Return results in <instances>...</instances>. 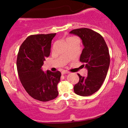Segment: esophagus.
Returning <instances> with one entry per match:
<instances>
[{
  "label": "esophagus",
  "mask_w": 128,
  "mask_h": 128,
  "mask_svg": "<svg viewBox=\"0 0 128 128\" xmlns=\"http://www.w3.org/2000/svg\"><path fill=\"white\" fill-rule=\"evenodd\" d=\"M67 73H69L68 71H66V70H63L62 72V74H67Z\"/></svg>",
  "instance_id": "obj_1"
}]
</instances>
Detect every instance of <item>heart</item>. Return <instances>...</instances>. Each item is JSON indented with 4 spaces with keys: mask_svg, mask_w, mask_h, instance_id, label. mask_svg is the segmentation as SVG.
Instances as JSON below:
<instances>
[{
    "mask_svg": "<svg viewBox=\"0 0 128 128\" xmlns=\"http://www.w3.org/2000/svg\"><path fill=\"white\" fill-rule=\"evenodd\" d=\"M70 38H69L68 39V40H69V39H70Z\"/></svg>",
    "mask_w": 128,
    "mask_h": 128,
    "instance_id": "heart-1",
    "label": "heart"
}]
</instances>
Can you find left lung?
Returning a JSON list of instances; mask_svg holds the SVG:
<instances>
[{"mask_svg":"<svg viewBox=\"0 0 128 128\" xmlns=\"http://www.w3.org/2000/svg\"><path fill=\"white\" fill-rule=\"evenodd\" d=\"M69 33L78 36L84 46L80 62L88 69V76L79 77V81L74 86V92L80 96H89L96 92L106 77L110 63L107 45L100 34L88 28L72 30Z\"/></svg>","mask_w":128,"mask_h":128,"instance_id":"8db88e82","label":"left lung"}]
</instances>
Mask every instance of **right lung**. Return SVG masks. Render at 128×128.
Wrapping results in <instances>:
<instances>
[{
  "instance_id": "1",
  "label": "right lung",
  "mask_w": 128,
  "mask_h": 128,
  "mask_svg": "<svg viewBox=\"0 0 128 128\" xmlns=\"http://www.w3.org/2000/svg\"><path fill=\"white\" fill-rule=\"evenodd\" d=\"M56 33L28 36L19 48L17 69L23 87L30 96L41 102L56 98L57 85L61 77L59 71L44 73L42 66L51 52V41Z\"/></svg>"
}]
</instances>
